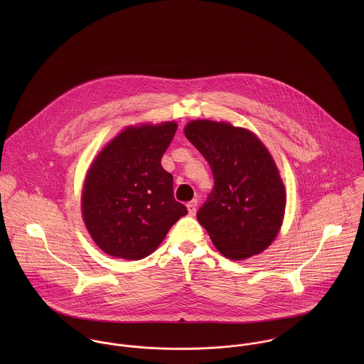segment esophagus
<instances>
[{
	"instance_id": "1",
	"label": "esophagus",
	"mask_w": 364,
	"mask_h": 364,
	"mask_svg": "<svg viewBox=\"0 0 364 364\" xmlns=\"http://www.w3.org/2000/svg\"><path fill=\"white\" fill-rule=\"evenodd\" d=\"M186 208H188V211H189L191 215H195V214H196V208H198V200H196V199H195V200H191V202L186 205Z\"/></svg>"
}]
</instances>
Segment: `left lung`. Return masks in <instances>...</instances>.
<instances>
[{"label":"left lung","instance_id":"1","mask_svg":"<svg viewBox=\"0 0 364 364\" xmlns=\"http://www.w3.org/2000/svg\"><path fill=\"white\" fill-rule=\"evenodd\" d=\"M185 136L213 172L214 188L198 220L215 248L232 260L264 251L286 208L284 185L266 147L245 129L211 120L191 122Z\"/></svg>","mask_w":364,"mask_h":364}]
</instances>
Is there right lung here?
<instances>
[{
    "label": "right lung",
    "instance_id": "add662e5",
    "mask_svg": "<svg viewBox=\"0 0 364 364\" xmlns=\"http://www.w3.org/2000/svg\"><path fill=\"white\" fill-rule=\"evenodd\" d=\"M175 132V122L129 127L90 168L82 215L91 237L107 255L129 260L149 257L188 213L175 200L173 178L161 165Z\"/></svg>",
    "mask_w": 364,
    "mask_h": 364
}]
</instances>
